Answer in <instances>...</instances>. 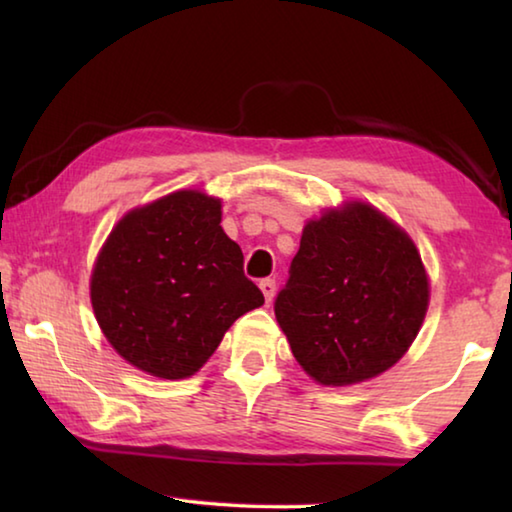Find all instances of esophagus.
I'll use <instances>...</instances> for the list:
<instances>
[{"instance_id":"esophagus-1","label":"esophagus","mask_w":512,"mask_h":512,"mask_svg":"<svg viewBox=\"0 0 512 512\" xmlns=\"http://www.w3.org/2000/svg\"><path fill=\"white\" fill-rule=\"evenodd\" d=\"M259 289H262L266 302H271L275 298V280H271V277H268V280L259 282Z\"/></svg>"}]
</instances>
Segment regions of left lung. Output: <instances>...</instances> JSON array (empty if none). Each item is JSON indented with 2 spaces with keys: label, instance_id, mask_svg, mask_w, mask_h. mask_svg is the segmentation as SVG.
Returning <instances> with one entry per match:
<instances>
[{
  "label": "left lung",
  "instance_id": "obj_1",
  "mask_svg": "<svg viewBox=\"0 0 512 512\" xmlns=\"http://www.w3.org/2000/svg\"><path fill=\"white\" fill-rule=\"evenodd\" d=\"M429 291L409 232L375 205L343 201L302 228L275 318L311 379L352 386L409 352L427 316Z\"/></svg>",
  "mask_w": 512,
  "mask_h": 512
}]
</instances>
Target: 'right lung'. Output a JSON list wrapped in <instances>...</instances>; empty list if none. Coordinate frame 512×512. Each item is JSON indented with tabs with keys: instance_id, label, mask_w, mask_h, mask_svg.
Returning <instances> with one entry per match:
<instances>
[{
	"instance_id": "right-lung-1",
	"label": "right lung",
	"mask_w": 512,
	"mask_h": 512,
	"mask_svg": "<svg viewBox=\"0 0 512 512\" xmlns=\"http://www.w3.org/2000/svg\"><path fill=\"white\" fill-rule=\"evenodd\" d=\"M221 214V198L178 189L128 210L94 259V318L112 350L146 375H196L232 323L264 305Z\"/></svg>"
}]
</instances>
